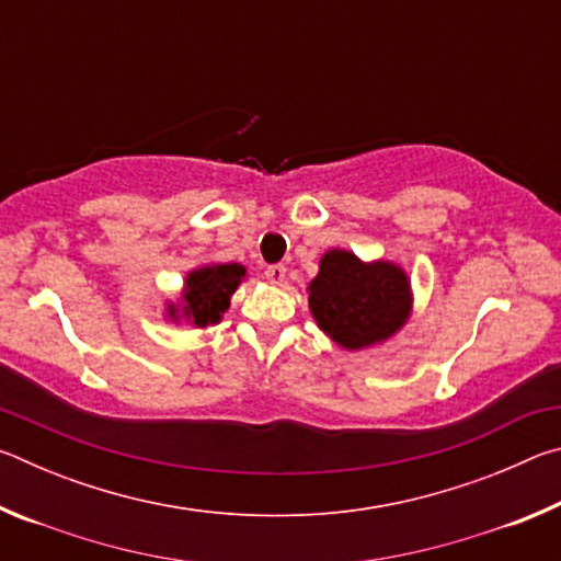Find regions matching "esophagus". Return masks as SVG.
I'll use <instances>...</instances> for the list:
<instances>
[{
	"label": "esophagus",
	"instance_id": "1",
	"mask_svg": "<svg viewBox=\"0 0 561 561\" xmlns=\"http://www.w3.org/2000/svg\"><path fill=\"white\" fill-rule=\"evenodd\" d=\"M264 277L272 284H282L287 279V267H284V264H270V267L264 270Z\"/></svg>",
	"mask_w": 561,
	"mask_h": 561
}]
</instances>
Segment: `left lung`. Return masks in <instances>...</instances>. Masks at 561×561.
I'll return each instance as SVG.
<instances>
[{
	"mask_svg": "<svg viewBox=\"0 0 561 561\" xmlns=\"http://www.w3.org/2000/svg\"><path fill=\"white\" fill-rule=\"evenodd\" d=\"M408 279L393 264H364L344 250L321 260L309 284V307L317 324L346 348L371 346L391 336L408 314Z\"/></svg>",
	"mask_w": 561,
	"mask_h": 561,
	"instance_id": "1",
	"label": "left lung"
}]
</instances>
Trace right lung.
Returning a JSON list of instances; mask_svg holds the SVG:
<instances>
[{"mask_svg": "<svg viewBox=\"0 0 561 561\" xmlns=\"http://www.w3.org/2000/svg\"><path fill=\"white\" fill-rule=\"evenodd\" d=\"M242 277L244 267H240V264H213V267L190 272L183 294V314L195 327H207L220 321Z\"/></svg>", "mask_w": 561, "mask_h": 561, "instance_id": "obj_1", "label": "right lung"}]
</instances>
